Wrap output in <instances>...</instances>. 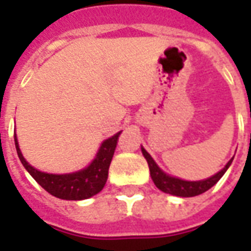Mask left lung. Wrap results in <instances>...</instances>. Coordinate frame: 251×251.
I'll use <instances>...</instances> for the list:
<instances>
[{"label":"left lung","instance_id":"obj_1","mask_svg":"<svg viewBox=\"0 0 251 251\" xmlns=\"http://www.w3.org/2000/svg\"><path fill=\"white\" fill-rule=\"evenodd\" d=\"M141 151L144 157L147 158L149 171H151V176H152L153 183L156 184V187L158 189H161L165 194L181 196V198H191V196H196V195H200L205 192V191H208L211 187H214L219 181V179L225 175L227 168L230 167V164L232 163L231 158L221 172H218V174L211 176L208 179L200 180V181H185V180L172 177V176H168L167 174H164L163 171L157 167V164L154 163V160L151 157V154L144 148H141Z\"/></svg>","mask_w":251,"mask_h":251}]
</instances>
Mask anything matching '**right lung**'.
Instances as JSON below:
<instances>
[{
	"instance_id": "add662e5",
	"label": "right lung",
	"mask_w": 251,
	"mask_h": 251,
	"mask_svg": "<svg viewBox=\"0 0 251 251\" xmlns=\"http://www.w3.org/2000/svg\"><path fill=\"white\" fill-rule=\"evenodd\" d=\"M120 134L121 131L103 141L102 147L99 148V152L97 153V157L94 158V161L87 168L68 175L44 174V172H40L33 167H30L20 152L19 142H17L16 137H14V144H16L20 161L29 172L30 176L46 189L48 194L53 195L59 199L83 200L88 199L100 192L106 184L110 163H111V158H113L115 148H117Z\"/></svg>"
}]
</instances>
